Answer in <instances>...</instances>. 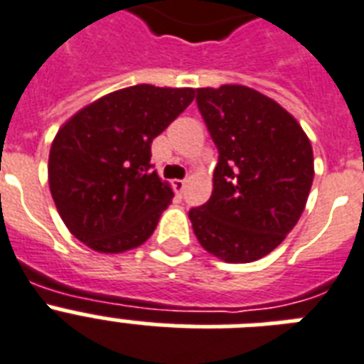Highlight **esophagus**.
I'll return each mask as SVG.
<instances>
[{
    "label": "esophagus",
    "mask_w": 364,
    "mask_h": 364,
    "mask_svg": "<svg viewBox=\"0 0 364 364\" xmlns=\"http://www.w3.org/2000/svg\"><path fill=\"white\" fill-rule=\"evenodd\" d=\"M185 187H187V181H185V179H176V181H173V188H176V192H179V194L185 191Z\"/></svg>",
    "instance_id": "esophagus-1"
}]
</instances>
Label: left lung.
I'll use <instances>...</instances> for the list:
<instances>
[{
	"label": "left lung",
	"instance_id": "1",
	"mask_svg": "<svg viewBox=\"0 0 364 364\" xmlns=\"http://www.w3.org/2000/svg\"><path fill=\"white\" fill-rule=\"evenodd\" d=\"M196 105L218 151L208 202L188 218L203 249L249 264L279 247L305 209L312 146L280 105L245 85L196 90Z\"/></svg>",
	"mask_w": 364,
	"mask_h": 364
}]
</instances>
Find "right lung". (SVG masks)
<instances>
[{"mask_svg":"<svg viewBox=\"0 0 364 364\" xmlns=\"http://www.w3.org/2000/svg\"><path fill=\"white\" fill-rule=\"evenodd\" d=\"M194 99V90L132 85L85 106L55 134L48 183L59 217L99 252L146 243L172 188L151 172V144Z\"/></svg>","mask_w":364,"mask_h":364,"instance_id":"right-lung-1","label":"right lung"}]
</instances>
